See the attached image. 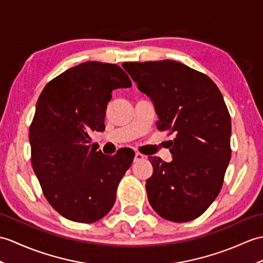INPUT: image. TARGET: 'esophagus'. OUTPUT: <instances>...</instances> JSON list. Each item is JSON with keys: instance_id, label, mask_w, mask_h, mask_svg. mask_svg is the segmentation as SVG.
Instances as JSON below:
<instances>
[{"instance_id": "1", "label": "esophagus", "mask_w": 263, "mask_h": 263, "mask_svg": "<svg viewBox=\"0 0 263 263\" xmlns=\"http://www.w3.org/2000/svg\"><path fill=\"white\" fill-rule=\"evenodd\" d=\"M145 158V156L144 155H142V154H140V152H136V155H134V161H140V160H143Z\"/></svg>"}]
</instances>
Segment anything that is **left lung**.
Wrapping results in <instances>:
<instances>
[{"label": "left lung", "instance_id": "left-lung-1", "mask_svg": "<svg viewBox=\"0 0 263 263\" xmlns=\"http://www.w3.org/2000/svg\"><path fill=\"white\" fill-rule=\"evenodd\" d=\"M123 65L154 102L158 129L175 136L172 162L149 157V203L168 221H193L221 192L231 159V117L223 96L209 76L175 60Z\"/></svg>", "mask_w": 263, "mask_h": 263}]
</instances>
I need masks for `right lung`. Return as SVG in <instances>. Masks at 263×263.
Returning <instances> with one entry per match:
<instances>
[{"label": "right lung", "instance_id": "right-lung-1", "mask_svg": "<svg viewBox=\"0 0 263 263\" xmlns=\"http://www.w3.org/2000/svg\"><path fill=\"white\" fill-rule=\"evenodd\" d=\"M131 86L120 66L86 62L53 78L41 91L29 131L31 163L49 204L67 219L96 222L115 203L134 152L103 155L90 144V134L105 129L112 91Z\"/></svg>", "mask_w": 263, "mask_h": 263}]
</instances>
